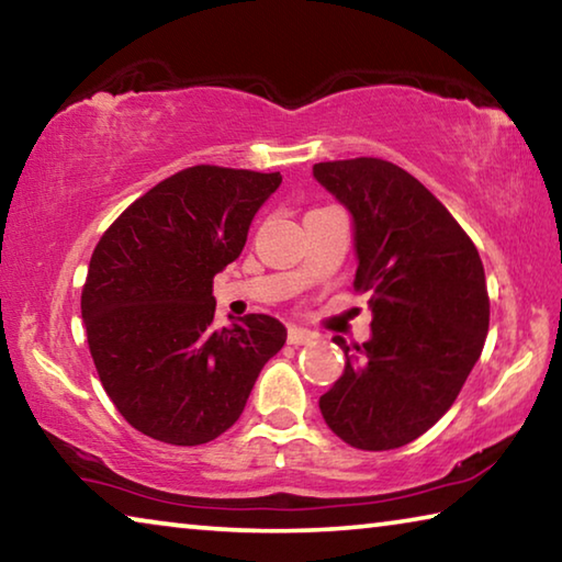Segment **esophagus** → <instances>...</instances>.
Masks as SVG:
<instances>
[{
    "label": "esophagus",
    "instance_id": "obj_1",
    "mask_svg": "<svg viewBox=\"0 0 562 562\" xmlns=\"http://www.w3.org/2000/svg\"><path fill=\"white\" fill-rule=\"evenodd\" d=\"M315 339V335H312L310 329H302V327H290L288 329V341L290 345H307V341Z\"/></svg>",
    "mask_w": 562,
    "mask_h": 562
}]
</instances>
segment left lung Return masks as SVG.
I'll return each mask as SVG.
<instances>
[{"mask_svg":"<svg viewBox=\"0 0 562 562\" xmlns=\"http://www.w3.org/2000/svg\"><path fill=\"white\" fill-rule=\"evenodd\" d=\"M355 223V290L372 310V337L319 396L341 441L361 451L412 443L449 412L488 335L479 250L429 188L382 158L312 168Z\"/></svg>","mask_w":562,"mask_h":562,"instance_id":"8db88e82","label":"left lung"}]
</instances>
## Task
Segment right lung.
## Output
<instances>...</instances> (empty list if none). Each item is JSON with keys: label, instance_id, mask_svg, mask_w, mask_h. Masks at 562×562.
Instances as JSON below:
<instances>
[{"label": "right lung", "instance_id": "1", "mask_svg": "<svg viewBox=\"0 0 562 562\" xmlns=\"http://www.w3.org/2000/svg\"><path fill=\"white\" fill-rule=\"evenodd\" d=\"M280 183V173L186 168L101 235L81 292L83 327L113 406L150 439H217L288 339L270 315L213 327V278L240 258L255 213Z\"/></svg>", "mask_w": 562, "mask_h": 562}]
</instances>
